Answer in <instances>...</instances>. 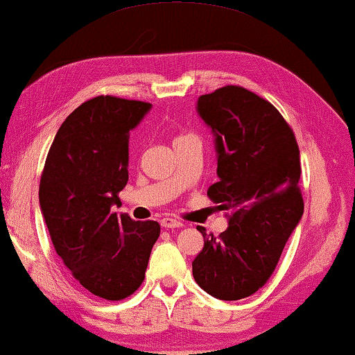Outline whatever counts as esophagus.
I'll return each instance as SVG.
<instances>
[{
	"label": "esophagus",
	"mask_w": 355,
	"mask_h": 355,
	"mask_svg": "<svg viewBox=\"0 0 355 355\" xmlns=\"http://www.w3.org/2000/svg\"><path fill=\"white\" fill-rule=\"evenodd\" d=\"M159 223H162V226L166 227V230H173V227H182L184 226L181 220H176V218H169V216L163 218V220Z\"/></svg>",
	"instance_id": "1"
}]
</instances>
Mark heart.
<instances>
[{"label": "heart", "mask_w": 355, "mask_h": 355, "mask_svg": "<svg viewBox=\"0 0 355 355\" xmlns=\"http://www.w3.org/2000/svg\"><path fill=\"white\" fill-rule=\"evenodd\" d=\"M191 137H193V135H189V134H179V135H176V137H174L173 144L182 142V140H186V139H191Z\"/></svg>", "instance_id": "heart-1"}]
</instances>
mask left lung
<instances>
[{
  "label": "left lung",
  "mask_w": 355,
  "mask_h": 355,
  "mask_svg": "<svg viewBox=\"0 0 355 355\" xmlns=\"http://www.w3.org/2000/svg\"><path fill=\"white\" fill-rule=\"evenodd\" d=\"M197 110L216 137L220 181L207 196L230 226L218 237L197 227L205 244L192 273L213 297L239 300L266 284L304 213L299 145L279 111L244 87L202 95Z\"/></svg>",
  "instance_id": "obj_1"
}]
</instances>
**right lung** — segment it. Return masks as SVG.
<instances>
[{"instance_id": "1", "label": "right lung", "mask_w": 355, "mask_h": 355, "mask_svg": "<svg viewBox=\"0 0 355 355\" xmlns=\"http://www.w3.org/2000/svg\"><path fill=\"white\" fill-rule=\"evenodd\" d=\"M152 105L98 95L58 129L40 178V207L62 263L85 291L123 300L144 283L157 221L111 210L129 179V134Z\"/></svg>"}]
</instances>
